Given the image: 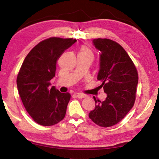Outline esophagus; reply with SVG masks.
Returning a JSON list of instances; mask_svg holds the SVG:
<instances>
[{
  "mask_svg": "<svg viewBox=\"0 0 159 159\" xmlns=\"http://www.w3.org/2000/svg\"><path fill=\"white\" fill-rule=\"evenodd\" d=\"M75 95L78 98H83L87 97V95L81 93H75Z\"/></svg>",
  "mask_w": 159,
  "mask_h": 159,
  "instance_id": "obj_1",
  "label": "esophagus"
}]
</instances>
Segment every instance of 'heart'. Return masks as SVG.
Instances as JSON below:
<instances>
[{
    "instance_id": "obj_1",
    "label": "heart",
    "mask_w": 159,
    "mask_h": 159,
    "mask_svg": "<svg viewBox=\"0 0 159 159\" xmlns=\"http://www.w3.org/2000/svg\"><path fill=\"white\" fill-rule=\"evenodd\" d=\"M80 54H90V55H92V52L86 46H82L81 48V51H80Z\"/></svg>"
}]
</instances>
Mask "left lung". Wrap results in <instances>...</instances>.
<instances>
[{
    "instance_id": "left-lung-1",
    "label": "left lung",
    "mask_w": 159,
    "mask_h": 159,
    "mask_svg": "<svg viewBox=\"0 0 159 159\" xmlns=\"http://www.w3.org/2000/svg\"><path fill=\"white\" fill-rule=\"evenodd\" d=\"M93 43L100 52L97 79L99 88L107 94L105 101L93 97L95 109L89 117L96 125L110 127L125 117L132 108L136 97L138 75L135 66L124 48L109 39H94Z\"/></svg>"
}]
</instances>
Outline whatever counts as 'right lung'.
Instances as JSON below:
<instances>
[{"instance_id": "add662e5", "label": "right lung", "mask_w": 159, "mask_h": 159, "mask_svg": "<svg viewBox=\"0 0 159 159\" xmlns=\"http://www.w3.org/2000/svg\"><path fill=\"white\" fill-rule=\"evenodd\" d=\"M76 39L51 37L40 42L25 57L17 76L18 91L33 120L41 125H55L65 117L69 93L50 87L57 60Z\"/></svg>"}]
</instances>
